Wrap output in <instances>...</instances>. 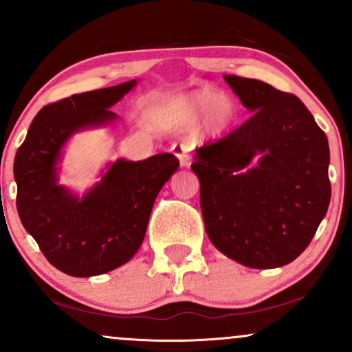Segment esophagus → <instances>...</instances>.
Masks as SVG:
<instances>
[{
  "mask_svg": "<svg viewBox=\"0 0 352 352\" xmlns=\"http://www.w3.org/2000/svg\"><path fill=\"white\" fill-rule=\"evenodd\" d=\"M170 151H172L173 155H175L177 159H179L180 167H188V165H190V155H188L187 145H184V144H173Z\"/></svg>",
  "mask_w": 352,
  "mask_h": 352,
  "instance_id": "esophagus-1",
  "label": "esophagus"
}]
</instances>
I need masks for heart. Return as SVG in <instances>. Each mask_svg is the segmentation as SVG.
Masks as SVG:
<instances>
[{"label":"heart","instance_id":"obj_1","mask_svg":"<svg viewBox=\"0 0 352 352\" xmlns=\"http://www.w3.org/2000/svg\"><path fill=\"white\" fill-rule=\"evenodd\" d=\"M201 119H207V127L212 134H223L232 129L236 120V106L227 96L217 94L210 89L185 96L177 106L173 125L192 127Z\"/></svg>","mask_w":352,"mask_h":352}]
</instances>
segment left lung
<instances>
[{"instance_id": "left-lung-1", "label": "left lung", "mask_w": 352, "mask_h": 352, "mask_svg": "<svg viewBox=\"0 0 352 352\" xmlns=\"http://www.w3.org/2000/svg\"><path fill=\"white\" fill-rule=\"evenodd\" d=\"M225 80L253 116L195 151L205 230L236 263L285 266L305 252L328 212V137L296 96L258 79Z\"/></svg>"}]
</instances>
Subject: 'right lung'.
Instances as JSON below:
<instances>
[{
    "mask_svg": "<svg viewBox=\"0 0 352 352\" xmlns=\"http://www.w3.org/2000/svg\"><path fill=\"white\" fill-rule=\"evenodd\" d=\"M135 84L132 79L43 107L14 157L23 227L47 261L71 276H98L127 263L142 245L160 188L179 168L172 153H157L139 162H111L82 197L58 184L67 140L114 122L111 107Z\"/></svg>",
    "mask_w": 352,
    "mask_h": 352,
    "instance_id": "obj_1",
    "label": "right lung"
}]
</instances>
